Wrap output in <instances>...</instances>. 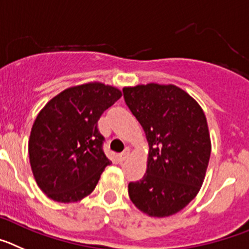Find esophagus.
<instances>
[{
    "mask_svg": "<svg viewBox=\"0 0 249 249\" xmlns=\"http://www.w3.org/2000/svg\"><path fill=\"white\" fill-rule=\"evenodd\" d=\"M127 156H129V149H126L124 152H122V154H120V155H119V162H123V161L126 160Z\"/></svg>",
    "mask_w": 249,
    "mask_h": 249,
    "instance_id": "obj_1",
    "label": "esophagus"
}]
</instances>
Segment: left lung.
Returning a JSON list of instances; mask_svg holds the SVG:
<instances>
[{
  "label": "left lung",
  "instance_id": "obj_1",
  "mask_svg": "<svg viewBox=\"0 0 249 249\" xmlns=\"http://www.w3.org/2000/svg\"><path fill=\"white\" fill-rule=\"evenodd\" d=\"M127 108L149 142L146 174L130 182L129 197L144 213H178L200 191L211 155L207 120L201 107L175 86L150 83L123 89Z\"/></svg>",
  "mask_w": 249,
  "mask_h": 249
}]
</instances>
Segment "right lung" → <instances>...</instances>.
Masks as SVG:
<instances>
[{"label": "right lung", "mask_w": 249, "mask_h": 249, "mask_svg": "<svg viewBox=\"0 0 249 249\" xmlns=\"http://www.w3.org/2000/svg\"><path fill=\"white\" fill-rule=\"evenodd\" d=\"M122 97L102 83L68 88L39 111L28 141L39 189L57 202H77L95 189L111 161L103 150L98 120Z\"/></svg>", "instance_id": "obj_1"}]
</instances>
